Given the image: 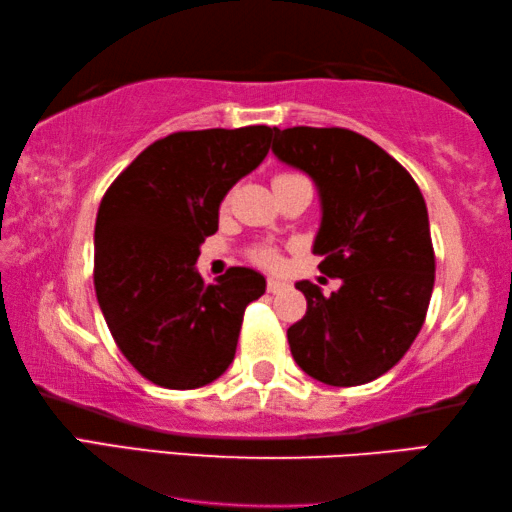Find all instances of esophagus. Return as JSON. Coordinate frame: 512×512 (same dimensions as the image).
<instances>
[{
  "label": "esophagus",
  "mask_w": 512,
  "mask_h": 512,
  "mask_svg": "<svg viewBox=\"0 0 512 512\" xmlns=\"http://www.w3.org/2000/svg\"><path fill=\"white\" fill-rule=\"evenodd\" d=\"M288 286L279 279H267V292H272V295H279V292L286 290Z\"/></svg>",
  "instance_id": "obj_1"
}]
</instances>
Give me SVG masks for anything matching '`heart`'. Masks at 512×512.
Returning <instances> with one entry per match:
<instances>
[{
  "mask_svg": "<svg viewBox=\"0 0 512 512\" xmlns=\"http://www.w3.org/2000/svg\"><path fill=\"white\" fill-rule=\"evenodd\" d=\"M279 177H286V174H279ZM251 261H256L258 265H263V267H270V270H279L281 263H283V258H281V254L274 247L261 245V247L251 249Z\"/></svg>",
  "mask_w": 512,
  "mask_h": 512,
  "instance_id": "b5f03b06",
  "label": "heart"
}]
</instances>
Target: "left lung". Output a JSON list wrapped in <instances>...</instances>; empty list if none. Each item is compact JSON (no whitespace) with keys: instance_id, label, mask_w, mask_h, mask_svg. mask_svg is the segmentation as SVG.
Returning a JSON list of instances; mask_svg holds the SVG:
<instances>
[{"instance_id":"8db88e82","label":"left lung","mask_w":512,"mask_h":512,"mask_svg":"<svg viewBox=\"0 0 512 512\" xmlns=\"http://www.w3.org/2000/svg\"><path fill=\"white\" fill-rule=\"evenodd\" d=\"M272 152L304 170L322 199L313 251L340 279L329 297L299 281L306 315L288 329L292 358L326 385L379 379L420 333L435 281L429 213L415 179L356 131L274 129Z\"/></svg>"}]
</instances>
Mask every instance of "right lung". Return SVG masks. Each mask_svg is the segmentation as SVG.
<instances>
[{"mask_svg": "<svg viewBox=\"0 0 512 512\" xmlns=\"http://www.w3.org/2000/svg\"><path fill=\"white\" fill-rule=\"evenodd\" d=\"M274 129L177 131L120 172L95 222V290L124 358L161 388L195 390L226 372L242 315L265 292L249 267L215 283L195 270L220 201L261 165Z\"/></svg>", "mask_w": 512, "mask_h": 512, "instance_id": "right-lung-1", "label": "right lung"}]
</instances>
